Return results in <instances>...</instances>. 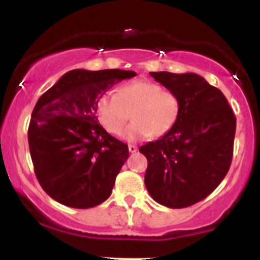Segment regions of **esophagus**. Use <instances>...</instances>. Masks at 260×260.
I'll list each match as a JSON object with an SVG mask.
<instances>
[{"instance_id": "34e87169", "label": "esophagus", "mask_w": 260, "mask_h": 260, "mask_svg": "<svg viewBox=\"0 0 260 260\" xmlns=\"http://www.w3.org/2000/svg\"><path fill=\"white\" fill-rule=\"evenodd\" d=\"M128 150H129V153H137V150H138V149H137L136 145L129 144L128 145Z\"/></svg>"}]
</instances>
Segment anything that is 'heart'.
I'll use <instances>...</instances> for the list:
<instances>
[{"instance_id": "b5f03b06", "label": "heart", "mask_w": 260, "mask_h": 260, "mask_svg": "<svg viewBox=\"0 0 260 260\" xmlns=\"http://www.w3.org/2000/svg\"><path fill=\"white\" fill-rule=\"evenodd\" d=\"M133 123L124 132L129 142L147 139L154 134L162 137L174 128L180 117L181 103L175 92L148 79L126 83L117 92H106L96 104L100 123L109 133L123 132L129 112Z\"/></svg>"}]
</instances>
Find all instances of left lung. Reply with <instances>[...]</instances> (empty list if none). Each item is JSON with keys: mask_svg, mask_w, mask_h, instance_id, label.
Wrapping results in <instances>:
<instances>
[{"mask_svg": "<svg viewBox=\"0 0 260 260\" xmlns=\"http://www.w3.org/2000/svg\"><path fill=\"white\" fill-rule=\"evenodd\" d=\"M181 103L177 122L139 148L148 160L144 182L155 202L187 208L210 194L228 174L236 117L221 90L196 73L150 72Z\"/></svg>", "mask_w": 260, "mask_h": 260, "instance_id": "8db88e82", "label": "left lung"}]
</instances>
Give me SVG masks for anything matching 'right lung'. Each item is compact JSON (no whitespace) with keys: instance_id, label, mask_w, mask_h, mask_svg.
<instances>
[{"instance_id":"add662e5","label":"right lung","mask_w":260,"mask_h":260,"mask_svg":"<svg viewBox=\"0 0 260 260\" xmlns=\"http://www.w3.org/2000/svg\"><path fill=\"white\" fill-rule=\"evenodd\" d=\"M133 71L73 70L39 98L28 129L37 178L52 199L71 208L96 207L111 196L128 145L96 117V104Z\"/></svg>"}]
</instances>
